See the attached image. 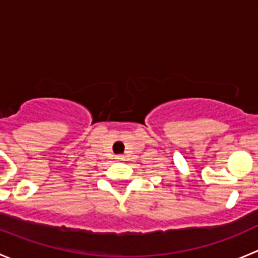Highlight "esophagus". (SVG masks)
<instances>
[{
    "mask_svg": "<svg viewBox=\"0 0 258 258\" xmlns=\"http://www.w3.org/2000/svg\"><path fill=\"white\" fill-rule=\"evenodd\" d=\"M116 160H118V161L123 160V156H122V155H118V156H116Z\"/></svg>",
    "mask_w": 258,
    "mask_h": 258,
    "instance_id": "obj_1",
    "label": "esophagus"
}]
</instances>
